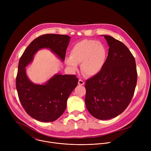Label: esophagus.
Returning a JSON list of instances; mask_svg holds the SVG:
<instances>
[{
  "instance_id": "34e87169",
  "label": "esophagus",
  "mask_w": 151,
  "mask_h": 151,
  "mask_svg": "<svg viewBox=\"0 0 151 151\" xmlns=\"http://www.w3.org/2000/svg\"><path fill=\"white\" fill-rule=\"evenodd\" d=\"M84 81H83L82 80H81V79H79V81H78V84L79 85H84Z\"/></svg>"
}]
</instances>
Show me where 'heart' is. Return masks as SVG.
<instances>
[{"mask_svg": "<svg viewBox=\"0 0 151 151\" xmlns=\"http://www.w3.org/2000/svg\"><path fill=\"white\" fill-rule=\"evenodd\" d=\"M107 49L102 42L84 39L75 44L70 51V57L66 64L73 72L81 64L82 72L87 76H93L100 72L107 58Z\"/></svg>", "mask_w": 151, "mask_h": 151, "instance_id": "1", "label": "heart"}]
</instances>
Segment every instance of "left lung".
Masks as SVG:
<instances>
[{"label": "left lung", "mask_w": 151, "mask_h": 151, "mask_svg": "<svg viewBox=\"0 0 151 151\" xmlns=\"http://www.w3.org/2000/svg\"><path fill=\"white\" fill-rule=\"evenodd\" d=\"M109 47L104 66L85 82V106L100 120L122 113L130 103L137 83L135 59L128 48L113 37L103 35Z\"/></svg>", "instance_id": "8db88e82"}]
</instances>
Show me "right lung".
I'll return each mask as SVG.
<instances>
[{"label": "right lung", "instance_id": "obj_1", "mask_svg": "<svg viewBox=\"0 0 151 151\" xmlns=\"http://www.w3.org/2000/svg\"><path fill=\"white\" fill-rule=\"evenodd\" d=\"M71 37L68 35L47 34L33 40L21 57L16 78V88L23 108L33 118L44 122L57 119L66 109L67 100L79 79L73 75L55 74L45 83L32 82L26 67L40 50L47 48L62 61L65 60Z\"/></svg>", "mask_w": 151, "mask_h": 151}]
</instances>
